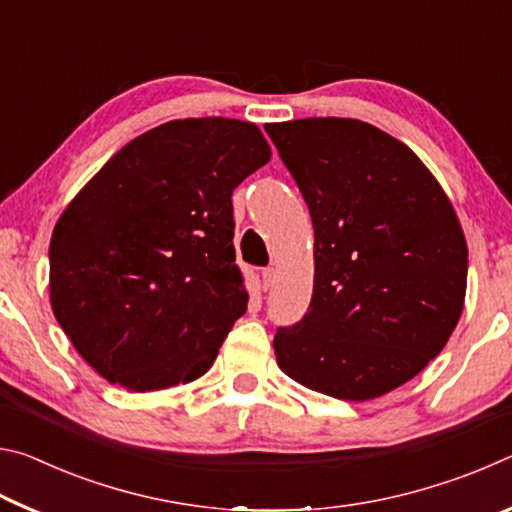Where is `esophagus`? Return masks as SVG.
Instances as JSON below:
<instances>
[{"label": "esophagus", "instance_id": "34e87169", "mask_svg": "<svg viewBox=\"0 0 512 512\" xmlns=\"http://www.w3.org/2000/svg\"><path fill=\"white\" fill-rule=\"evenodd\" d=\"M273 282H275V268H264V271H262V289L268 291L273 287Z\"/></svg>", "mask_w": 512, "mask_h": 512}]
</instances>
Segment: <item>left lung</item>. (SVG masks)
Returning a JSON list of instances; mask_svg holds the SVG:
<instances>
[{"label": "left lung", "mask_w": 512, "mask_h": 512, "mask_svg": "<svg viewBox=\"0 0 512 512\" xmlns=\"http://www.w3.org/2000/svg\"><path fill=\"white\" fill-rule=\"evenodd\" d=\"M314 223V293L277 329V366L336 400L366 402L438 357L467 289V241L418 155L359 119L266 124Z\"/></svg>", "instance_id": "1"}]
</instances>
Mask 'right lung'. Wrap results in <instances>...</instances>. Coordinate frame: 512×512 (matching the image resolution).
<instances>
[{
	"mask_svg": "<svg viewBox=\"0 0 512 512\" xmlns=\"http://www.w3.org/2000/svg\"><path fill=\"white\" fill-rule=\"evenodd\" d=\"M268 160L250 121H167L121 146L65 207L49 300L103 379L151 393L212 368L248 305L232 189Z\"/></svg>",
	"mask_w": 512,
	"mask_h": 512,
	"instance_id": "add662e5",
	"label": "right lung"
}]
</instances>
